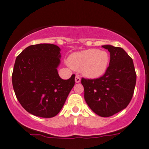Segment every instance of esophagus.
<instances>
[{"label": "esophagus", "instance_id": "1", "mask_svg": "<svg viewBox=\"0 0 149 149\" xmlns=\"http://www.w3.org/2000/svg\"><path fill=\"white\" fill-rule=\"evenodd\" d=\"M81 81V78L79 77V76H76L75 78V82L76 83H79Z\"/></svg>", "mask_w": 149, "mask_h": 149}]
</instances>
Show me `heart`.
Wrapping results in <instances>:
<instances>
[{
	"instance_id": "b5f03b06",
	"label": "heart",
	"mask_w": 149,
	"mask_h": 149,
	"mask_svg": "<svg viewBox=\"0 0 149 149\" xmlns=\"http://www.w3.org/2000/svg\"><path fill=\"white\" fill-rule=\"evenodd\" d=\"M109 63V55L106 51L95 48L72 54L68 65L88 79H97L105 73Z\"/></svg>"
}]
</instances>
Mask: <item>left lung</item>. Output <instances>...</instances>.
<instances>
[{
  "label": "left lung",
  "mask_w": 149,
  "mask_h": 149,
  "mask_svg": "<svg viewBox=\"0 0 149 149\" xmlns=\"http://www.w3.org/2000/svg\"><path fill=\"white\" fill-rule=\"evenodd\" d=\"M110 53L106 73L96 79L82 78L84 98L97 115L109 117L126 109L132 98L136 74L132 58L122 48L104 45Z\"/></svg>",
  "instance_id": "1"
}]
</instances>
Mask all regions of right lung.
I'll return each mask as SVG.
<instances>
[{"label": "right lung", "instance_id": "1", "mask_svg": "<svg viewBox=\"0 0 149 149\" xmlns=\"http://www.w3.org/2000/svg\"><path fill=\"white\" fill-rule=\"evenodd\" d=\"M61 49L51 43L32 45L17 56L12 74L14 92L25 110L36 116L52 118L65 103L75 84V75L61 79L57 68Z\"/></svg>", "mask_w": 149, "mask_h": 149}]
</instances>
